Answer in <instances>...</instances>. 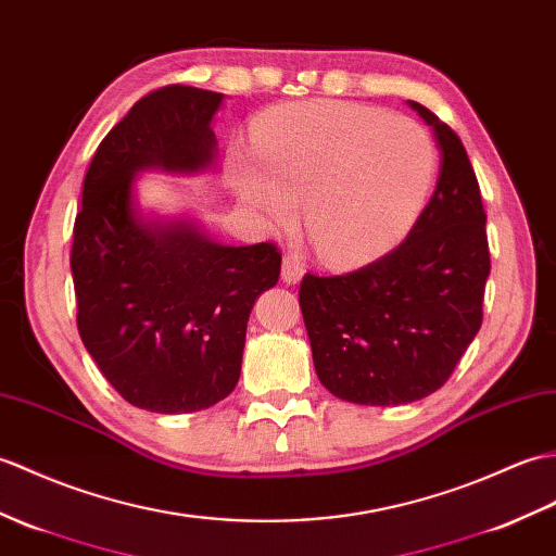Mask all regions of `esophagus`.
<instances>
[{"label":"esophagus","mask_w":556,"mask_h":556,"mask_svg":"<svg viewBox=\"0 0 556 556\" xmlns=\"http://www.w3.org/2000/svg\"><path fill=\"white\" fill-rule=\"evenodd\" d=\"M303 277V263L299 261V255L287 253L281 261V279L287 283H299Z\"/></svg>","instance_id":"esophagus-1"}]
</instances>
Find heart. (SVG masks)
Returning a JSON list of instances; mask_svg holds the SVG:
<instances>
[{"mask_svg":"<svg viewBox=\"0 0 556 556\" xmlns=\"http://www.w3.org/2000/svg\"><path fill=\"white\" fill-rule=\"evenodd\" d=\"M257 162L231 159L239 199L267 223L293 217L329 263H348L405 231L438 170L433 137L409 118L345 101H307L269 111L255 130Z\"/></svg>","mask_w":556,"mask_h":556,"instance_id":"heart-1","label":"heart"}]
</instances>
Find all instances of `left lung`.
I'll return each mask as SVG.
<instances>
[{"mask_svg": "<svg viewBox=\"0 0 556 556\" xmlns=\"http://www.w3.org/2000/svg\"><path fill=\"white\" fill-rule=\"evenodd\" d=\"M441 149L431 201L391 253L348 275L301 281V313L321 386L348 403H415L450 379L483 321L485 211L467 149L407 101Z\"/></svg>", "mask_w": 556, "mask_h": 556, "instance_id": "left-lung-1", "label": "left lung"}]
</instances>
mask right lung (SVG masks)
<instances>
[{
	"mask_svg": "<svg viewBox=\"0 0 556 556\" xmlns=\"http://www.w3.org/2000/svg\"><path fill=\"white\" fill-rule=\"evenodd\" d=\"M223 99L187 85L141 97L89 163L73 227L87 353L127 403L161 415L213 407L235 391L253 303L279 279L275 243L219 247L191 219H147L137 208V173L213 165Z\"/></svg>",
	"mask_w": 556,
	"mask_h": 556,
	"instance_id": "1",
	"label": "right lung"
}]
</instances>
